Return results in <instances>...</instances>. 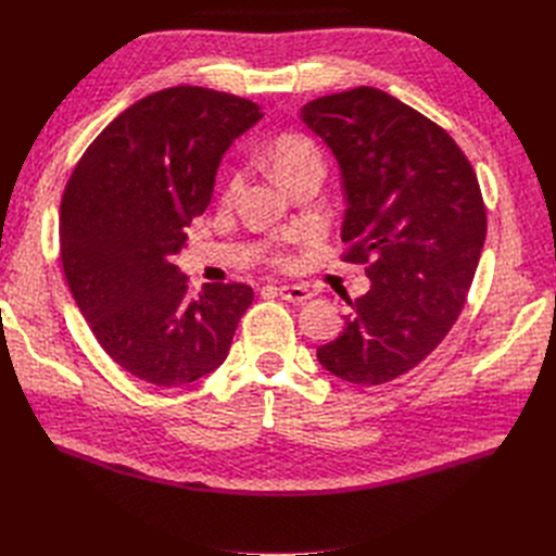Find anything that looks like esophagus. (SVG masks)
Returning <instances> with one entry per match:
<instances>
[{
	"mask_svg": "<svg viewBox=\"0 0 556 556\" xmlns=\"http://www.w3.org/2000/svg\"><path fill=\"white\" fill-rule=\"evenodd\" d=\"M276 292L280 299L290 301V304H296V306L304 304V301H308L313 296L306 288H301V285H278Z\"/></svg>",
	"mask_w": 556,
	"mask_h": 556,
	"instance_id": "obj_1",
	"label": "esophagus"
}]
</instances>
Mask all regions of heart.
Returning a JSON list of instances; mask_svg holds the SVG:
<instances>
[{"instance_id":"heart-1","label":"heart","mask_w":556,"mask_h":556,"mask_svg":"<svg viewBox=\"0 0 556 556\" xmlns=\"http://www.w3.org/2000/svg\"><path fill=\"white\" fill-rule=\"evenodd\" d=\"M266 160L282 185L290 182L294 176L304 174L308 169H323L317 148L308 139L294 137V134L276 139L271 143V148H268ZM241 182H243V178H241V174H237L229 182V190L237 192L241 188Z\"/></svg>"}]
</instances>
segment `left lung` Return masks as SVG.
<instances>
[{
	"instance_id": "1",
	"label": "left lung",
	"mask_w": 556,
	"mask_h": 556,
	"mask_svg": "<svg viewBox=\"0 0 556 556\" xmlns=\"http://www.w3.org/2000/svg\"><path fill=\"white\" fill-rule=\"evenodd\" d=\"M301 121L339 164L343 262L371 280L317 362L352 384L390 382L431 355L464 308L486 233L476 172L445 129L376 88L319 97Z\"/></svg>"
}]
</instances>
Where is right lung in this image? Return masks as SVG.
I'll list each match as a JSON object with an SVG mask.
<instances>
[{
	"label": "right lung",
	"instance_id": "right-lung-1",
	"mask_svg": "<svg viewBox=\"0 0 556 556\" xmlns=\"http://www.w3.org/2000/svg\"><path fill=\"white\" fill-rule=\"evenodd\" d=\"M243 97L180 86L129 106L66 182L60 255L94 339L127 374L182 387L213 374L252 304L243 282L192 296L172 262L211 204L227 148L262 121Z\"/></svg>",
	"mask_w": 556,
	"mask_h": 556
}]
</instances>
